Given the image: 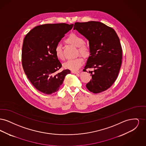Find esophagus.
<instances>
[{
  "instance_id": "obj_1",
  "label": "esophagus",
  "mask_w": 146,
  "mask_h": 146,
  "mask_svg": "<svg viewBox=\"0 0 146 146\" xmlns=\"http://www.w3.org/2000/svg\"><path fill=\"white\" fill-rule=\"evenodd\" d=\"M72 73H74V74H78V73H80V72L79 71H76V70H72Z\"/></svg>"
}]
</instances>
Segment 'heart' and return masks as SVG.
Listing matches in <instances>:
<instances>
[{"label": "heart", "instance_id": "heart-1", "mask_svg": "<svg viewBox=\"0 0 146 146\" xmlns=\"http://www.w3.org/2000/svg\"><path fill=\"white\" fill-rule=\"evenodd\" d=\"M65 42L69 44L78 48V50L79 54L84 57H87L90 54L89 46L84 42L83 38L80 35L75 33H71L66 39ZM55 52L56 56L58 59L62 61L64 60L62 45L60 44H57L56 45ZM83 61V58L80 56L76 58L68 60L66 62L63 64V67L66 69L76 70H78L82 65Z\"/></svg>", "mask_w": 146, "mask_h": 146}]
</instances>
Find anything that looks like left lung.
Segmentation results:
<instances>
[{
  "label": "left lung",
  "instance_id": "1",
  "mask_svg": "<svg viewBox=\"0 0 146 146\" xmlns=\"http://www.w3.org/2000/svg\"><path fill=\"white\" fill-rule=\"evenodd\" d=\"M74 30L89 42L90 56L83 70L89 71L92 79L86 86L97 94L110 88L114 83L122 62V49L118 35L113 28L97 21L76 22Z\"/></svg>",
  "mask_w": 146,
  "mask_h": 146
}]
</instances>
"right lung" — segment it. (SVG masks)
<instances>
[{
    "label": "right lung",
    "instance_id": "add662e5",
    "mask_svg": "<svg viewBox=\"0 0 146 146\" xmlns=\"http://www.w3.org/2000/svg\"><path fill=\"white\" fill-rule=\"evenodd\" d=\"M73 24H45L35 27L24 38L22 63L24 72L35 89L45 94L59 90L69 70L57 71L62 67L55 48Z\"/></svg>",
    "mask_w": 146,
    "mask_h": 146
}]
</instances>
